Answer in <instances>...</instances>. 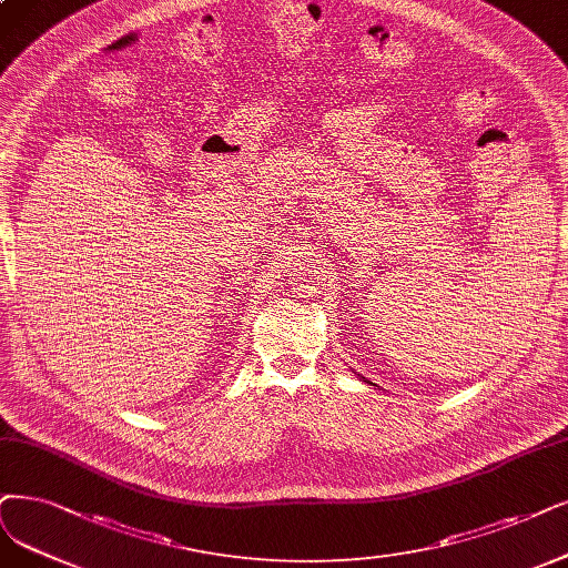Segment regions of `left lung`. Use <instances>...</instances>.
I'll use <instances>...</instances> for the list:
<instances>
[{
    "mask_svg": "<svg viewBox=\"0 0 568 568\" xmlns=\"http://www.w3.org/2000/svg\"><path fill=\"white\" fill-rule=\"evenodd\" d=\"M361 379H363V382H368V379H366V377H361ZM368 384H373V382H368Z\"/></svg>",
    "mask_w": 568,
    "mask_h": 568,
    "instance_id": "left-lung-1",
    "label": "left lung"
}]
</instances>
